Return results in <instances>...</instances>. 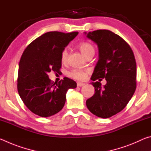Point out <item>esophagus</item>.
<instances>
[{
  "label": "esophagus",
  "instance_id": "1",
  "mask_svg": "<svg viewBox=\"0 0 151 151\" xmlns=\"http://www.w3.org/2000/svg\"><path fill=\"white\" fill-rule=\"evenodd\" d=\"M85 84L83 83H81V82H78L77 83V86H85Z\"/></svg>",
  "mask_w": 151,
  "mask_h": 151
}]
</instances>
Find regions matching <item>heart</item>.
<instances>
[{
    "label": "heart",
    "instance_id": "heart-1",
    "mask_svg": "<svg viewBox=\"0 0 151 151\" xmlns=\"http://www.w3.org/2000/svg\"><path fill=\"white\" fill-rule=\"evenodd\" d=\"M78 47L81 52L85 57L91 55H94L95 50L94 46L91 42L88 41H82L78 44ZM67 50L63 49L60 54V60L63 63H65L67 60ZM88 71L85 69H79V68H74L67 73V75L69 77L77 81H85L87 77Z\"/></svg>",
    "mask_w": 151,
    "mask_h": 151
}]
</instances>
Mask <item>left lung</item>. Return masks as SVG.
Wrapping results in <instances>:
<instances>
[{
	"label": "left lung",
	"mask_w": 151,
	"mask_h": 151,
	"mask_svg": "<svg viewBox=\"0 0 151 151\" xmlns=\"http://www.w3.org/2000/svg\"><path fill=\"white\" fill-rule=\"evenodd\" d=\"M99 47V58L91 84L94 95L86 100V106L94 115L109 118L123 110L137 87V65L131 47L124 39L109 30L85 32ZM105 78L103 88L100 82Z\"/></svg>",
	"instance_id": "obj_1"
}]
</instances>
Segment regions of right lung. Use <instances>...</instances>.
<instances>
[{"instance_id":"right-lung-1","label":"right lung","mask_w":151,"mask_h":151,"mask_svg":"<svg viewBox=\"0 0 151 151\" xmlns=\"http://www.w3.org/2000/svg\"><path fill=\"white\" fill-rule=\"evenodd\" d=\"M78 32H48L33 40L20 58L17 78L18 92L24 104L41 117L57 114L63 108L68 89L75 88V81L67 77L51 81L48 73H58L60 54Z\"/></svg>"}]
</instances>
